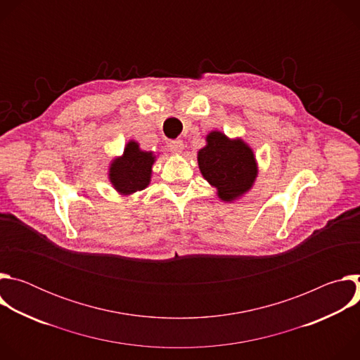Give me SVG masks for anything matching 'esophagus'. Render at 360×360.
I'll list each match as a JSON object with an SVG mask.
<instances>
[{
	"instance_id": "obj_1",
	"label": "esophagus",
	"mask_w": 360,
	"mask_h": 360,
	"mask_svg": "<svg viewBox=\"0 0 360 360\" xmlns=\"http://www.w3.org/2000/svg\"><path fill=\"white\" fill-rule=\"evenodd\" d=\"M168 146H169V149H171L172 153H181V152L184 150V142L179 141V139L171 141V142L168 143Z\"/></svg>"
}]
</instances>
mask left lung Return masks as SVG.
<instances>
[{
    "label": "left lung",
    "mask_w": 360,
    "mask_h": 360,
    "mask_svg": "<svg viewBox=\"0 0 360 360\" xmlns=\"http://www.w3.org/2000/svg\"><path fill=\"white\" fill-rule=\"evenodd\" d=\"M202 176L217 188L218 198L232 202L246 193L258 176L253 150L242 139H229L219 131L207 136V145L198 150Z\"/></svg>",
    "instance_id": "1"
}]
</instances>
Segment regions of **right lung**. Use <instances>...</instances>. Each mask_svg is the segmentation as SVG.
I'll use <instances>...</instances> for the list:
<instances>
[{
  "mask_svg": "<svg viewBox=\"0 0 360 360\" xmlns=\"http://www.w3.org/2000/svg\"><path fill=\"white\" fill-rule=\"evenodd\" d=\"M153 152L139 148V143L129 141L124 153L115 158L110 167V181L121 195H131L145 189L150 182L152 165L155 162Z\"/></svg>",
  "mask_w": 360,
  "mask_h": 360,
  "instance_id": "obj_1",
  "label": "right lung"
}]
</instances>
